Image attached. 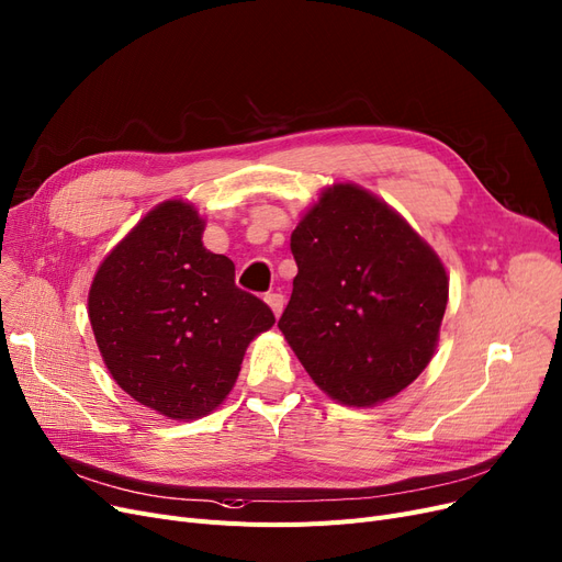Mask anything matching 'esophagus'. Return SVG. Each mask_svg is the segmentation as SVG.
Listing matches in <instances>:
<instances>
[{
  "instance_id": "34e87169",
  "label": "esophagus",
  "mask_w": 562,
  "mask_h": 562,
  "mask_svg": "<svg viewBox=\"0 0 562 562\" xmlns=\"http://www.w3.org/2000/svg\"><path fill=\"white\" fill-rule=\"evenodd\" d=\"M266 303L270 305V310H273L276 317L282 315V307H284V296H282V294H278V292L266 294Z\"/></svg>"
}]
</instances>
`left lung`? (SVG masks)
Here are the masks:
<instances>
[{
	"instance_id": "8db88e82",
	"label": "left lung",
	"mask_w": 562,
	"mask_h": 562,
	"mask_svg": "<svg viewBox=\"0 0 562 562\" xmlns=\"http://www.w3.org/2000/svg\"><path fill=\"white\" fill-rule=\"evenodd\" d=\"M292 255L299 273L278 326L324 393L372 407L422 375L449 278L396 211L359 184L328 187L294 228Z\"/></svg>"
}]
</instances>
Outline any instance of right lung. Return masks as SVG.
I'll return each mask as SVG.
<instances>
[{
    "label": "right lung",
    "instance_id": "1",
    "mask_svg": "<svg viewBox=\"0 0 562 562\" xmlns=\"http://www.w3.org/2000/svg\"><path fill=\"white\" fill-rule=\"evenodd\" d=\"M201 234L194 205L159 203L101 261L88 299L113 380L178 422L211 414L234 389L247 345L276 324Z\"/></svg>",
    "mask_w": 562,
    "mask_h": 562
}]
</instances>
